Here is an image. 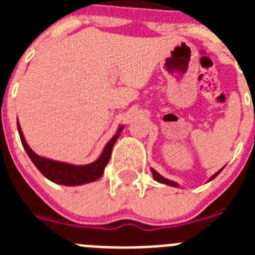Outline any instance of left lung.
<instances>
[{
    "label": "left lung",
    "mask_w": 255,
    "mask_h": 255,
    "mask_svg": "<svg viewBox=\"0 0 255 255\" xmlns=\"http://www.w3.org/2000/svg\"><path fill=\"white\" fill-rule=\"evenodd\" d=\"M221 171H222V168H221V170L218 171V172H216L215 175H213V176L211 177V180H213V179H215V177L217 176V175H218V173L221 172ZM152 173H153V177H154V179L157 180V181H158V182H162V184H166V185H171V186H177V184H176V182H175V181H171V180H168V179H164L163 176H161V175H159V173L157 172V171H155V170H153V168H152Z\"/></svg>",
    "instance_id": "1"
}]
</instances>
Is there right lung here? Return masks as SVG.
Listing matches in <instances>:
<instances>
[{"label": "right lung", "instance_id": "add662e5", "mask_svg": "<svg viewBox=\"0 0 255 255\" xmlns=\"http://www.w3.org/2000/svg\"><path fill=\"white\" fill-rule=\"evenodd\" d=\"M17 130H19L22 147L25 148L29 158L35 164V167L43 173V176H46L47 179L56 182V184H61V185L66 186H76L82 185V184H87V182L96 181V180H98L102 176L106 164L108 163V161L111 158V152L112 148H114V144L116 143L119 135L123 131V126L119 128L117 132L114 135V138L108 141L100 158L94 161L93 163L84 164V166H75V164L64 163V162L53 161V159L44 158V157H40V155L35 154L30 149L28 144H26L25 139H24V135H22L21 129H20L19 121H17Z\"/></svg>", "mask_w": 255, "mask_h": 255}]
</instances>
